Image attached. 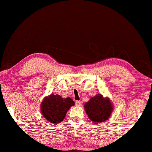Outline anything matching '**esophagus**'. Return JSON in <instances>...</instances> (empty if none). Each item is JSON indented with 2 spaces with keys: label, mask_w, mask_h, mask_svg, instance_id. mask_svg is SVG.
I'll list each match as a JSON object with an SVG mask.
<instances>
[{
  "label": "esophagus",
  "mask_w": 152,
  "mask_h": 152,
  "mask_svg": "<svg viewBox=\"0 0 152 152\" xmlns=\"http://www.w3.org/2000/svg\"><path fill=\"white\" fill-rule=\"evenodd\" d=\"M76 106H78V107H80V106H81L82 105V102L81 101H76Z\"/></svg>",
  "instance_id": "34e87169"
}]
</instances>
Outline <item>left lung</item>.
<instances>
[{
  "label": "left lung",
  "instance_id": "8db88e82",
  "mask_svg": "<svg viewBox=\"0 0 152 152\" xmlns=\"http://www.w3.org/2000/svg\"><path fill=\"white\" fill-rule=\"evenodd\" d=\"M84 110L88 117L95 124L109 119L113 110V104L109 97L98 94L84 104Z\"/></svg>",
  "mask_w": 152,
  "mask_h": 152
}]
</instances>
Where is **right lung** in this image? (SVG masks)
Returning a JSON list of instances; mask_svg holds the SVG:
<instances>
[{"instance_id": "add662e5", "label": "right lung", "mask_w": 152, "mask_h": 152, "mask_svg": "<svg viewBox=\"0 0 152 152\" xmlns=\"http://www.w3.org/2000/svg\"><path fill=\"white\" fill-rule=\"evenodd\" d=\"M74 104L70 97L64 99L59 94H51L43 99L40 111L46 121L57 125L64 119L68 110Z\"/></svg>"}]
</instances>
